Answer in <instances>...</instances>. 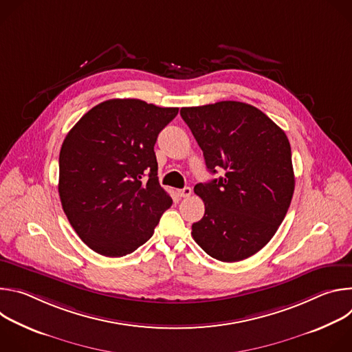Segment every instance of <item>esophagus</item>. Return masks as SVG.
Instances as JSON below:
<instances>
[{"label": "esophagus", "instance_id": "esophagus-1", "mask_svg": "<svg viewBox=\"0 0 352 352\" xmlns=\"http://www.w3.org/2000/svg\"><path fill=\"white\" fill-rule=\"evenodd\" d=\"M178 195H179L181 197H184V199H185V197H189V196L192 195V189H190L189 186H185V188H182V189L178 190Z\"/></svg>", "mask_w": 352, "mask_h": 352}]
</instances>
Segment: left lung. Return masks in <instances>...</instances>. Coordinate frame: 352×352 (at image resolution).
I'll return each mask as SVG.
<instances>
[{"instance_id":"obj_1","label":"left lung","mask_w":352,"mask_h":352,"mask_svg":"<svg viewBox=\"0 0 352 352\" xmlns=\"http://www.w3.org/2000/svg\"><path fill=\"white\" fill-rule=\"evenodd\" d=\"M179 114L202 148L208 170L224 173L195 185L205 216L192 224L193 239L221 262L255 255L278 230L292 199L287 135L259 109L241 102L184 107Z\"/></svg>"}]
</instances>
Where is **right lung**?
<instances>
[{"label": "right lung", "mask_w": 352, "mask_h": 352, "mask_svg": "<svg viewBox=\"0 0 352 352\" xmlns=\"http://www.w3.org/2000/svg\"><path fill=\"white\" fill-rule=\"evenodd\" d=\"M177 114V107L113 98L89 110L65 136L61 205L94 252L109 258L132 254L173 205L159 184L155 144Z\"/></svg>", "instance_id": "right-lung-1"}]
</instances>
